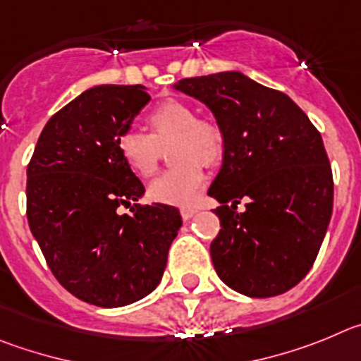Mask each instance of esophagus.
<instances>
[{"instance_id":"obj_1","label":"esophagus","mask_w":361,"mask_h":361,"mask_svg":"<svg viewBox=\"0 0 361 361\" xmlns=\"http://www.w3.org/2000/svg\"><path fill=\"white\" fill-rule=\"evenodd\" d=\"M180 212H181V217H183V219L187 221V219H190V217H192L194 214L197 212V209H196V207H181Z\"/></svg>"}]
</instances>
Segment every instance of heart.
I'll list each match as a JSON object with an SVG mask.
<instances>
[{
    "mask_svg": "<svg viewBox=\"0 0 361 361\" xmlns=\"http://www.w3.org/2000/svg\"><path fill=\"white\" fill-rule=\"evenodd\" d=\"M151 133L128 129L118 136V152L133 173L152 176L161 147L173 144V169L149 185V197L165 204H190L203 188L204 165H217L225 157V133L212 120L197 118V111L183 100H165L147 116Z\"/></svg>",
    "mask_w": 361,
    "mask_h": 361,
    "instance_id": "obj_1",
    "label": "heart"
}]
</instances>
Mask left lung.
<instances>
[{
	"label": "left lung",
	"instance_id": "8db88e82",
	"mask_svg": "<svg viewBox=\"0 0 361 361\" xmlns=\"http://www.w3.org/2000/svg\"><path fill=\"white\" fill-rule=\"evenodd\" d=\"M176 90L214 113L225 157L209 196L221 230L214 268L246 297L286 293L313 266L333 214V173L322 136L286 93L239 71L181 79ZM247 201L239 214L236 204Z\"/></svg>",
	"mask_w": 361,
	"mask_h": 361
}]
</instances>
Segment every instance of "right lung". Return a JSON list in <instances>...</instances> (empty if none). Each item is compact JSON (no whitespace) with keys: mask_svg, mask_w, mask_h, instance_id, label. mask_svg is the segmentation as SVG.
Instances as JSON below:
<instances>
[{"mask_svg":"<svg viewBox=\"0 0 361 361\" xmlns=\"http://www.w3.org/2000/svg\"><path fill=\"white\" fill-rule=\"evenodd\" d=\"M149 100L140 84L90 87L48 120L27 169L28 225L48 268L93 306L151 293L181 226L174 207L135 203L144 185L116 145ZM131 202L133 214L118 212Z\"/></svg>","mask_w":361,"mask_h":361,"instance_id":"1","label":"right lung"}]
</instances>
